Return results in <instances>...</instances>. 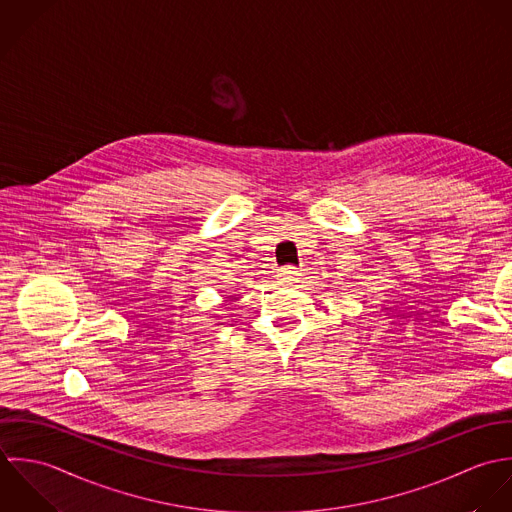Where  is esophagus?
Here are the masks:
<instances>
[{
  "instance_id": "obj_1",
  "label": "esophagus",
  "mask_w": 512,
  "mask_h": 512,
  "mask_svg": "<svg viewBox=\"0 0 512 512\" xmlns=\"http://www.w3.org/2000/svg\"><path fill=\"white\" fill-rule=\"evenodd\" d=\"M279 277H281V281H283V283H293V281L299 277V271H297L293 265H287V267H283V269H281Z\"/></svg>"
}]
</instances>
